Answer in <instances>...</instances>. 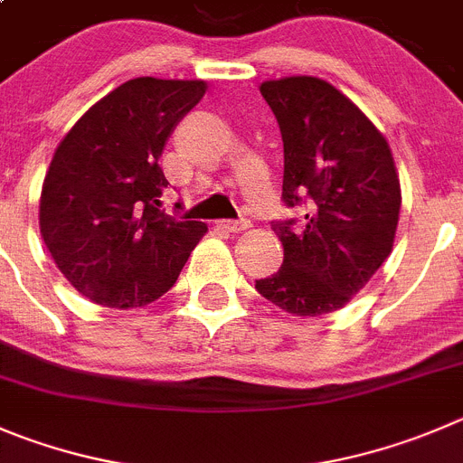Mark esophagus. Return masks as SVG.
Wrapping results in <instances>:
<instances>
[{"mask_svg": "<svg viewBox=\"0 0 463 463\" xmlns=\"http://www.w3.org/2000/svg\"><path fill=\"white\" fill-rule=\"evenodd\" d=\"M219 226L226 228L228 232H240L251 226V222L249 219H223V222H219Z\"/></svg>", "mask_w": 463, "mask_h": 463, "instance_id": "34e87169", "label": "esophagus"}]
</instances>
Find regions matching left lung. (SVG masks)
Listing matches in <instances>:
<instances>
[{"label": "left lung", "mask_w": 463, "mask_h": 463, "mask_svg": "<svg viewBox=\"0 0 463 463\" xmlns=\"http://www.w3.org/2000/svg\"><path fill=\"white\" fill-rule=\"evenodd\" d=\"M262 98L283 137V203L297 219L271 222L283 265L256 290L299 317L343 308L391 256L400 178L383 134L317 77L265 81Z\"/></svg>", "instance_id": "1"}]
</instances>
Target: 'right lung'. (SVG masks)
<instances>
[{
	"label": "right lung",
	"mask_w": 463,
	"mask_h": 463,
	"mask_svg": "<svg viewBox=\"0 0 463 463\" xmlns=\"http://www.w3.org/2000/svg\"><path fill=\"white\" fill-rule=\"evenodd\" d=\"M205 81L137 77L95 102L63 137L41 194V235L72 288L134 308L173 288L207 231L159 210V157Z\"/></svg>",
	"instance_id": "obj_1"
}]
</instances>
